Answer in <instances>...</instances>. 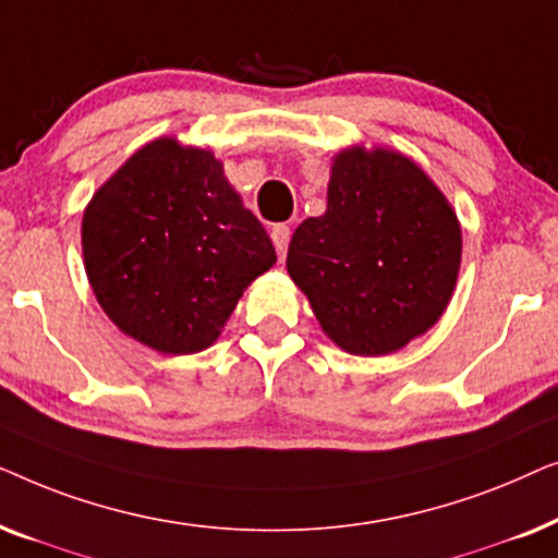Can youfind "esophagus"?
<instances>
[{
	"mask_svg": "<svg viewBox=\"0 0 558 558\" xmlns=\"http://www.w3.org/2000/svg\"><path fill=\"white\" fill-rule=\"evenodd\" d=\"M289 239H292V231H289V226L279 223L271 228V241H274V248H277L279 258L287 256V248H289Z\"/></svg>",
	"mask_w": 558,
	"mask_h": 558,
	"instance_id": "obj_1",
	"label": "esophagus"
}]
</instances>
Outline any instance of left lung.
<instances>
[{
    "label": "left lung",
    "instance_id": "8db88e82",
    "mask_svg": "<svg viewBox=\"0 0 558 558\" xmlns=\"http://www.w3.org/2000/svg\"><path fill=\"white\" fill-rule=\"evenodd\" d=\"M460 262V220L429 174L353 144L332 157L327 210L294 231L287 271L335 345L378 357L437 325Z\"/></svg>",
    "mask_w": 558,
    "mask_h": 558
}]
</instances>
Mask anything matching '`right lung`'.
<instances>
[{
  "mask_svg": "<svg viewBox=\"0 0 558 558\" xmlns=\"http://www.w3.org/2000/svg\"><path fill=\"white\" fill-rule=\"evenodd\" d=\"M81 243L106 317L165 355L210 348L243 289L277 264L223 162L174 136L144 144L96 190Z\"/></svg>",
  "mask_w": 558,
  "mask_h": 558,
  "instance_id": "right-lung-1",
  "label": "right lung"
}]
</instances>
